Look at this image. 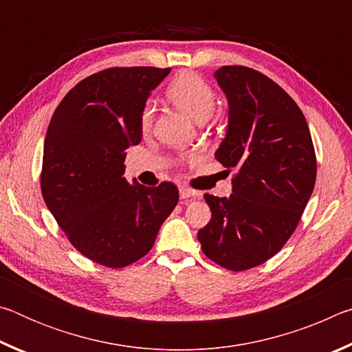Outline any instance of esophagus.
Instances as JSON below:
<instances>
[{
  "label": "esophagus",
  "instance_id": "34e87169",
  "mask_svg": "<svg viewBox=\"0 0 352 352\" xmlns=\"http://www.w3.org/2000/svg\"><path fill=\"white\" fill-rule=\"evenodd\" d=\"M195 197H197V192H195V190H190L188 188H180V199L190 200V199H195Z\"/></svg>",
  "mask_w": 352,
  "mask_h": 352
}]
</instances>
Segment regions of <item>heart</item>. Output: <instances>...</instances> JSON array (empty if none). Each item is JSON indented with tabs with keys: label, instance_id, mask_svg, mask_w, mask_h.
<instances>
[{
	"label": "heart",
	"instance_id": "1",
	"mask_svg": "<svg viewBox=\"0 0 352 352\" xmlns=\"http://www.w3.org/2000/svg\"><path fill=\"white\" fill-rule=\"evenodd\" d=\"M168 98L177 109L186 113L195 122H205L211 116L216 105V93L200 76L194 73L178 74L168 87ZM153 121V109L147 104L141 111L140 126L142 132H147Z\"/></svg>",
	"mask_w": 352,
	"mask_h": 352
}]
</instances>
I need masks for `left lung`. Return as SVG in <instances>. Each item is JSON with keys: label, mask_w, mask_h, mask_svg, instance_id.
I'll list each match as a JSON object with an SVG mask.
<instances>
[{"label": "left lung", "mask_w": 352, "mask_h": 352, "mask_svg": "<svg viewBox=\"0 0 352 352\" xmlns=\"http://www.w3.org/2000/svg\"><path fill=\"white\" fill-rule=\"evenodd\" d=\"M214 79L230 107L216 158L236 175L230 197L205 194L211 220L197 237L211 261L242 272L289 241L312 195L317 160L305 115L278 83L237 65Z\"/></svg>", "instance_id": "8db88e82"}]
</instances>
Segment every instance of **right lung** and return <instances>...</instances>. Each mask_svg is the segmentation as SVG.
<instances>
[{
  "label": "right lung",
  "instance_id": "obj_1",
  "mask_svg": "<svg viewBox=\"0 0 352 352\" xmlns=\"http://www.w3.org/2000/svg\"><path fill=\"white\" fill-rule=\"evenodd\" d=\"M170 68H109L71 90L47 126L41 194L74 248L110 269L148 253L178 201L175 184L124 178L126 151L140 144L141 111Z\"/></svg>",
  "mask_w": 352,
  "mask_h": 352
}]
</instances>
